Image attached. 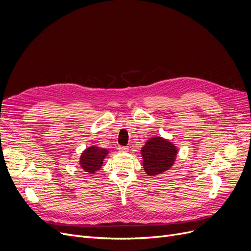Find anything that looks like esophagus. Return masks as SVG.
<instances>
[{"label": "esophagus", "instance_id": "esophagus-1", "mask_svg": "<svg viewBox=\"0 0 251 251\" xmlns=\"http://www.w3.org/2000/svg\"><path fill=\"white\" fill-rule=\"evenodd\" d=\"M117 150L119 152H127L128 151V147L126 146H118Z\"/></svg>", "mask_w": 251, "mask_h": 251}]
</instances>
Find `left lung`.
I'll return each mask as SVG.
<instances>
[{
	"mask_svg": "<svg viewBox=\"0 0 251 251\" xmlns=\"http://www.w3.org/2000/svg\"><path fill=\"white\" fill-rule=\"evenodd\" d=\"M178 148L170 140L155 136L149 138L141 149L143 168L148 176L162 174L172 168Z\"/></svg>",
	"mask_w": 251,
	"mask_h": 251,
	"instance_id": "obj_1",
	"label": "left lung"
}]
</instances>
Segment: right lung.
I'll return each mask as SVG.
<instances>
[{"instance_id": "obj_1", "label": "right lung", "mask_w": 251, "mask_h": 251, "mask_svg": "<svg viewBox=\"0 0 251 251\" xmlns=\"http://www.w3.org/2000/svg\"><path fill=\"white\" fill-rule=\"evenodd\" d=\"M109 150L97 145L88 146L84 149L79 158V165L87 174H95L101 169Z\"/></svg>"}]
</instances>
